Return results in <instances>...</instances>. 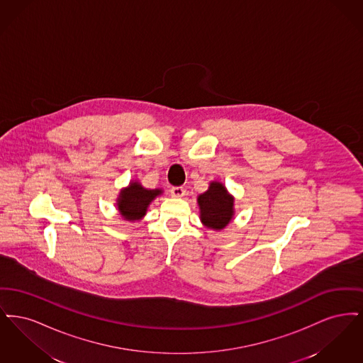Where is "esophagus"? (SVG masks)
Returning <instances> with one entry per match:
<instances>
[{"mask_svg": "<svg viewBox=\"0 0 363 363\" xmlns=\"http://www.w3.org/2000/svg\"><path fill=\"white\" fill-rule=\"evenodd\" d=\"M185 188H182V186H173L172 189H170V193H172V196L174 197H182V196H185Z\"/></svg>", "mask_w": 363, "mask_h": 363, "instance_id": "34e87169", "label": "esophagus"}]
</instances>
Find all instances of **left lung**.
I'll use <instances>...</instances> for the list:
<instances>
[{"instance_id": "obj_1", "label": "left lung", "mask_w": 363, "mask_h": 363, "mask_svg": "<svg viewBox=\"0 0 363 363\" xmlns=\"http://www.w3.org/2000/svg\"><path fill=\"white\" fill-rule=\"evenodd\" d=\"M197 201L201 209V222L207 227L222 230L230 223L234 213V200L222 184L212 182L209 189L199 196Z\"/></svg>"}]
</instances>
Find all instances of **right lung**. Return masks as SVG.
I'll return each instance as SVG.
<instances>
[{"label":"right lung","mask_w":363,"mask_h":363,"mask_svg":"<svg viewBox=\"0 0 363 363\" xmlns=\"http://www.w3.org/2000/svg\"><path fill=\"white\" fill-rule=\"evenodd\" d=\"M160 193V189H145L138 182H132L128 189L122 190L118 199V209L123 219L136 220L144 216L150 203Z\"/></svg>","instance_id":"obj_1"}]
</instances>
